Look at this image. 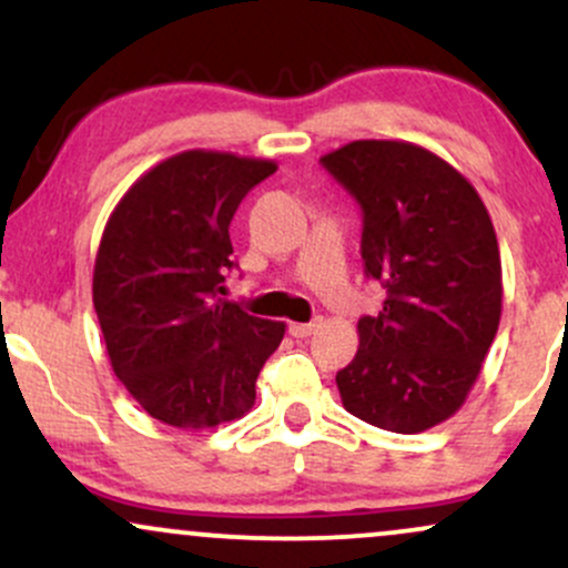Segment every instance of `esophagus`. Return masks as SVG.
Wrapping results in <instances>:
<instances>
[{
  "label": "esophagus",
  "instance_id": "obj_1",
  "mask_svg": "<svg viewBox=\"0 0 568 568\" xmlns=\"http://www.w3.org/2000/svg\"><path fill=\"white\" fill-rule=\"evenodd\" d=\"M321 325H323V321H321V317H317V321H312V323H291L288 331H291V336L306 338V336L315 334V331L321 328Z\"/></svg>",
  "mask_w": 568,
  "mask_h": 568
}]
</instances>
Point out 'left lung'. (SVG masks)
I'll return each instance as SVG.
<instances>
[{"instance_id":"obj_1","label":"left lung","mask_w":568,"mask_h":568,"mask_svg":"<svg viewBox=\"0 0 568 568\" xmlns=\"http://www.w3.org/2000/svg\"><path fill=\"white\" fill-rule=\"evenodd\" d=\"M363 211L366 275L387 291L336 374L349 414L414 435L462 408L501 315L494 224L470 181L408 141H352L321 158Z\"/></svg>"}]
</instances>
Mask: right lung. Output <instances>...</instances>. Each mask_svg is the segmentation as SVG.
Masks as SVG:
<instances>
[{
    "label": "right lung",
    "instance_id": "right-lung-1",
    "mask_svg": "<svg viewBox=\"0 0 568 568\" xmlns=\"http://www.w3.org/2000/svg\"><path fill=\"white\" fill-rule=\"evenodd\" d=\"M275 162L192 149L143 173L98 245L93 304L116 379L171 427L240 419L285 323L221 298L230 224Z\"/></svg>",
    "mask_w": 568,
    "mask_h": 568
}]
</instances>
